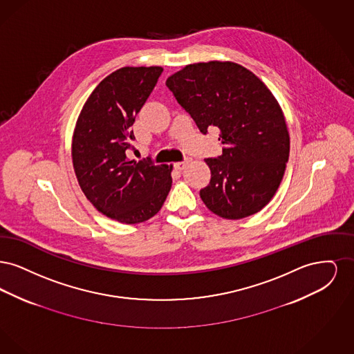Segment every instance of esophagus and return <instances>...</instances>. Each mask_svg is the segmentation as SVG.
Returning a JSON list of instances; mask_svg holds the SVG:
<instances>
[{"instance_id":"esophagus-1","label":"esophagus","mask_w":354,"mask_h":354,"mask_svg":"<svg viewBox=\"0 0 354 354\" xmlns=\"http://www.w3.org/2000/svg\"><path fill=\"white\" fill-rule=\"evenodd\" d=\"M187 165H188V160H183V162H176L174 166H175V169L182 171V169H185Z\"/></svg>"}]
</instances>
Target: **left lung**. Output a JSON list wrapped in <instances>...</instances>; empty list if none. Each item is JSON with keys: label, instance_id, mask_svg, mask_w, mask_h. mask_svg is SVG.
Returning <instances> with one entry per match:
<instances>
[{"label": "left lung", "instance_id": "obj_1", "mask_svg": "<svg viewBox=\"0 0 354 354\" xmlns=\"http://www.w3.org/2000/svg\"><path fill=\"white\" fill-rule=\"evenodd\" d=\"M201 133L219 129L224 145L201 198L223 219L239 220L261 211L283 180L289 133L274 95L251 70L231 61L187 65L166 81Z\"/></svg>", "mask_w": 354, "mask_h": 354}]
</instances>
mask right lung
Instances as JSON below:
<instances>
[{
    "label": "right lung",
    "mask_w": 354,
    "mask_h": 354,
    "mask_svg": "<svg viewBox=\"0 0 354 354\" xmlns=\"http://www.w3.org/2000/svg\"><path fill=\"white\" fill-rule=\"evenodd\" d=\"M162 71L160 66H124L107 75L84 102L73 133V167L84 196L123 224L151 219L172 183V166L126 155L133 149L135 117Z\"/></svg>",
    "instance_id": "right-lung-1"
}]
</instances>
